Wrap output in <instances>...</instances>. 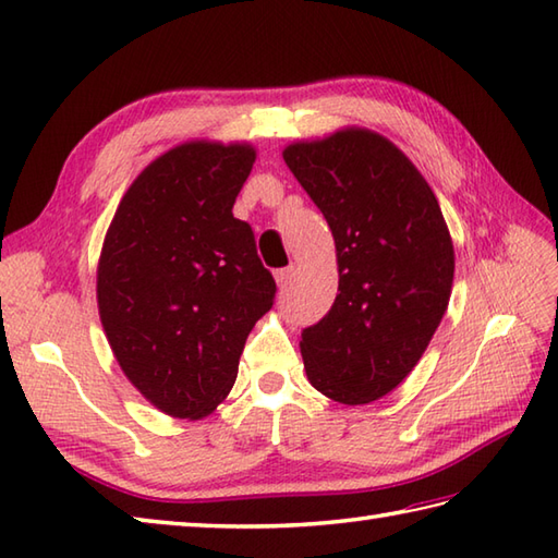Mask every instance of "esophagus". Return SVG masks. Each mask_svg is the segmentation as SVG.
<instances>
[{
  "label": "esophagus",
  "instance_id": "1",
  "mask_svg": "<svg viewBox=\"0 0 558 558\" xmlns=\"http://www.w3.org/2000/svg\"><path fill=\"white\" fill-rule=\"evenodd\" d=\"M292 278H294V266H288V268H280V270H276V282H278V288H280V290H288V286L292 282Z\"/></svg>",
  "mask_w": 558,
  "mask_h": 558
}]
</instances>
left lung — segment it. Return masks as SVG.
<instances>
[{
    "label": "left lung",
    "mask_w": 558,
    "mask_h": 558,
    "mask_svg": "<svg viewBox=\"0 0 558 558\" xmlns=\"http://www.w3.org/2000/svg\"><path fill=\"white\" fill-rule=\"evenodd\" d=\"M336 240L338 298L302 330L310 384L345 405L390 393L446 314L456 254L444 213L405 153L369 129L282 150Z\"/></svg>",
    "instance_id": "1"
}]
</instances>
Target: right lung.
<instances>
[{
  "label": "right lung",
  "mask_w": 558,
  "mask_h": 558,
  "mask_svg": "<svg viewBox=\"0 0 558 558\" xmlns=\"http://www.w3.org/2000/svg\"><path fill=\"white\" fill-rule=\"evenodd\" d=\"M254 160L248 144L177 146L126 189L105 234V336L129 381L172 417L220 405L246 336L276 300L252 228L232 216Z\"/></svg>",
  "instance_id": "obj_1"
}]
</instances>
